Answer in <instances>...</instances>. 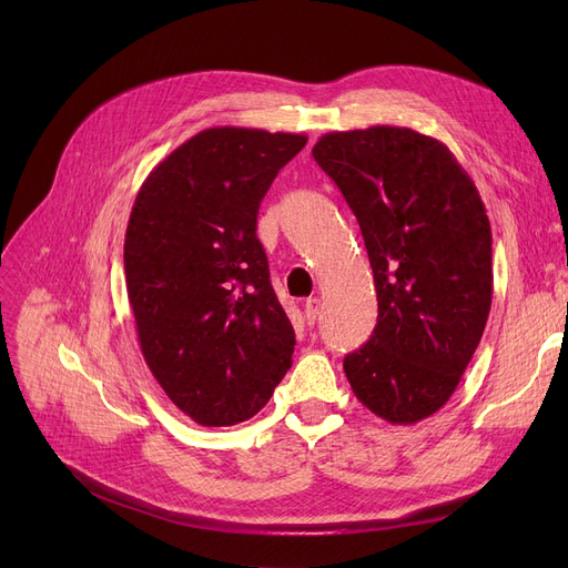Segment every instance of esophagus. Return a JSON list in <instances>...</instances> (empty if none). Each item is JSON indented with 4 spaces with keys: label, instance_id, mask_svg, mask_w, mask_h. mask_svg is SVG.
Masks as SVG:
<instances>
[{
    "label": "esophagus",
    "instance_id": "34e87169",
    "mask_svg": "<svg viewBox=\"0 0 568 568\" xmlns=\"http://www.w3.org/2000/svg\"><path fill=\"white\" fill-rule=\"evenodd\" d=\"M320 311H322V302L317 300V296H311V300H306V304H304V315H306L308 324H315V320L320 317Z\"/></svg>",
    "mask_w": 568,
    "mask_h": 568
}]
</instances>
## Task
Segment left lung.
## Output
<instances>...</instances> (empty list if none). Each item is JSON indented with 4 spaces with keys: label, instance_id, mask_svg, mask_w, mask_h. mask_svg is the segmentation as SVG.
<instances>
[{
    "label": "left lung",
    "instance_id": "obj_1",
    "mask_svg": "<svg viewBox=\"0 0 568 568\" xmlns=\"http://www.w3.org/2000/svg\"><path fill=\"white\" fill-rule=\"evenodd\" d=\"M313 156L359 221L377 324L343 368L379 419H428L460 384L493 304L484 200L444 142L405 126L322 135Z\"/></svg>",
    "mask_w": 568,
    "mask_h": 568
}]
</instances>
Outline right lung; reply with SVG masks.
<instances>
[{
    "label": "right lung",
    "mask_w": 568,
    "mask_h": 568,
    "mask_svg": "<svg viewBox=\"0 0 568 568\" xmlns=\"http://www.w3.org/2000/svg\"><path fill=\"white\" fill-rule=\"evenodd\" d=\"M306 140L200 131L149 172L133 202L124 268L140 349L200 426L251 419L292 366L294 329L255 230L264 193Z\"/></svg>",
    "instance_id": "1"
}]
</instances>
